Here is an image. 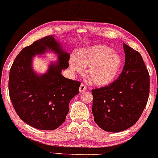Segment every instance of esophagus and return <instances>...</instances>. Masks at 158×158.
<instances>
[{
	"label": "esophagus",
	"instance_id": "esophagus-1",
	"mask_svg": "<svg viewBox=\"0 0 158 158\" xmlns=\"http://www.w3.org/2000/svg\"><path fill=\"white\" fill-rule=\"evenodd\" d=\"M86 86L83 84H81V86H80V88H79V91L81 92V93H83V92L86 91Z\"/></svg>",
	"mask_w": 158,
	"mask_h": 158
}]
</instances>
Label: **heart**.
Returning <instances> with one entry per match:
<instances>
[{
    "mask_svg": "<svg viewBox=\"0 0 158 158\" xmlns=\"http://www.w3.org/2000/svg\"><path fill=\"white\" fill-rule=\"evenodd\" d=\"M122 58L116 51L99 45L81 49L70 60V66L77 72L86 68V77L91 84L103 86L110 84L117 75Z\"/></svg>",
    "mask_w": 158,
    "mask_h": 158,
    "instance_id": "b5f03b06",
    "label": "heart"
}]
</instances>
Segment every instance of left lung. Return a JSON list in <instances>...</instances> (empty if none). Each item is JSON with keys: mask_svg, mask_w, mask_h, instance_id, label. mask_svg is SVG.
Returning a JSON list of instances; mask_svg holds the SVG:
<instances>
[{"mask_svg": "<svg viewBox=\"0 0 158 158\" xmlns=\"http://www.w3.org/2000/svg\"><path fill=\"white\" fill-rule=\"evenodd\" d=\"M125 62L119 77L92 89L94 121L105 131L120 132L140 117L149 95V74L139 53L123 43Z\"/></svg>", "mask_w": 158, "mask_h": 158, "instance_id": "left-lung-1", "label": "left lung"}]
</instances>
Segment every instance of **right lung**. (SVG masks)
<instances>
[{
    "label": "right lung",
    "instance_id": "right-lung-1",
    "mask_svg": "<svg viewBox=\"0 0 158 158\" xmlns=\"http://www.w3.org/2000/svg\"><path fill=\"white\" fill-rule=\"evenodd\" d=\"M48 51L58 54V60L45 74L32 69V59ZM69 54L54 36H48L23 48L18 54L9 76V93L19 116L27 125L51 131L65 122L69 104L79 93L81 83L65 78L62 70L68 68Z\"/></svg>",
    "mask_w": 158,
    "mask_h": 158
}]
</instances>
